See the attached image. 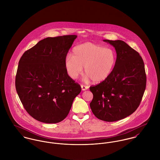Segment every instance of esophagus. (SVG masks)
<instances>
[{"mask_svg": "<svg viewBox=\"0 0 160 160\" xmlns=\"http://www.w3.org/2000/svg\"><path fill=\"white\" fill-rule=\"evenodd\" d=\"M89 87L87 86H84V85H81V89H82V91H86L87 89H88Z\"/></svg>", "mask_w": 160, "mask_h": 160, "instance_id": "34e87169", "label": "esophagus"}]
</instances>
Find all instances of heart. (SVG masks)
Masks as SVG:
<instances>
[{"mask_svg":"<svg viewBox=\"0 0 160 160\" xmlns=\"http://www.w3.org/2000/svg\"><path fill=\"white\" fill-rule=\"evenodd\" d=\"M116 62V54L113 49L85 42L72 48V57H66L64 65L71 79H77L82 74L84 67L86 74L84 80L88 81L91 79L93 82L100 83L110 76Z\"/></svg>","mask_w":160,"mask_h":160,"instance_id":"1","label":"heart"}]
</instances>
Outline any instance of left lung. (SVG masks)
Segmentation results:
<instances>
[{
    "instance_id": "left-lung-1",
    "label": "left lung",
    "mask_w": 160,
    "mask_h": 160,
    "mask_svg": "<svg viewBox=\"0 0 160 160\" xmlns=\"http://www.w3.org/2000/svg\"><path fill=\"white\" fill-rule=\"evenodd\" d=\"M103 41L114 47L116 62L105 81L90 87V107L98 119L113 122L137 110L145 90L146 74L142 57L128 44L121 40Z\"/></svg>"
}]
</instances>
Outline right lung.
<instances>
[{
	"instance_id": "obj_1",
	"label": "right lung",
	"mask_w": 160,
	"mask_h": 160,
	"mask_svg": "<svg viewBox=\"0 0 160 160\" xmlns=\"http://www.w3.org/2000/svg\"><path fill=\"white\" fill-rule=\"evenodd\" d=\"M76 35L47 38L21 57L15 87L24 109L35 119L57 123L68 114L81 86L67 74L64 62Z\"/></svg>"
}]
</instances>
